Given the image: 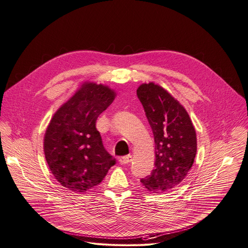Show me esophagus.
Wrapping results in <instances>:
<instances>
[{
  "mask_svg": "<svg viewBox=\"0 0 248 248\" xmlns=\"http://www.w3.org/2000/svg\"><path fill=\"white\" fill-rule=\"evenodd\" d=\"M131 158H132V157H131V155H127V156L120 157L119 162H120L121 164H128V163L131 162V160H132Z\"/></svg>",
  "mask_w": 248,
  "mask_h": 248,
  "instance_id": "obj_1",
  "label": "esophagus"
}]
</instances>
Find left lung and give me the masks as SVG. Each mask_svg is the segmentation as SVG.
<instances>
[{
  "instance_id": "left-lung-1",
  "label": "left lung",
  "mask_w": 248,
  "mask_h": 248,
  "mask_svg": "<svg viewBox=\"0 0 248 248\" xmlns=\"http://www.w3.org/2000/svg\"><path fill=\"white\" fill-rule=\"evenodd\" d=\"M137 96L155 142V167L140 182L150 191H168L186 177L193 165L195 129L184 107L159 85L142 84Z\"/></svg>"
}]
</instances>
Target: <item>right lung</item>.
<instances>
[{"label": "right lung", "instance_id": "add662e5", "mask_svg": "<svg viewBox=\"0 0 248 248\" xmlns=\"http://www.w3.org/2000/svg\"><path fill=\"white\" fill-rule=\"evenodd\" d=\"M114 98L115 93L107 86L86 83L50 121L44 152L54 177L69 190H91L116 163L96 129L98 116Z\"/></svg>", "mask_w": 248, "mask_h": 248}]
</instances>
